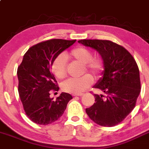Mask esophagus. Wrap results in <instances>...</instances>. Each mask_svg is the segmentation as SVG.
I'll return each instance as SVG.
<instances>
[{"instance_id": "1", "label": "esophagus", "mask_w": 149, "mask_h": 149, "mask_svg": "<svg viewBox=\"0 0 149 149\" xmlns=\"http://www.w3.org/2000/svg\"><path fill=\"white\" fill-rule=\"evenodd\" d=\"M83 95V94L82 93H80V94H73L72 96H79V97H81V96Z\"/></svg>"}]
</instances>
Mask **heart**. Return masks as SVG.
<instances>
[{"label": "heart", "mask_w": 149, "mask_h": 149, "mask_svg": "<svg viewBox=\"0 0 149 149\" xmlns=\"http://www.w3.org/2000/svg\"><path fill=\"white\" fill-rule=\"evenodd\" d=\"M70 56L84 64L85 70L95 77L102 76L105 70V64L100 56H93V52L82 46H78L70 52ZM53 74L59 79H64L67 74V64L64 54H59L54 59L51 65ZM91 75L85 74L80 77L70 78L62 83V90L73 94H80L93 84Z\"/></svg>", "instance_id": "b5f03b06"}]
</instances>
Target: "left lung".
Returning <instances> with one entry per match:
<instances>
[{
    "label": "left lung",
    "instance_id": "obj_1",
    "mask_svg": "<svg viewBox=\"0 0 149 149\" xmlns=\"http://www.w3.org/2000/svg\"><path fill=\"white\" fill-rule=\"evenodd\" d=\"M78 42L97 50L105 64L103 77L94 87L105 95L94 94L95 102L86 113L98 125L115 126L133 110L140 94L137 63L126 49L111 41L82 39Z\"/></svg>",
    "mask_w": 149,
    "mask_h": 149
}]
</instances>
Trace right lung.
<instances>
[{
  "mask_svg": "<svg viewBox=\"0 0 149 149\" xmlns=\"http://www.w3.org/2000/svg\"><path fill=\"white\" fill-rule=\"evenodd\" d=\"M76 40L53 39L32 46L18 66V94L28 118L39 125H48L62 116L72 97L61 93L50 98L51 90L58 91L57 82L51 72L52 61Z\"/></svg>",
  "mask_w": 149,
  "mask_h": 149,
  "instance_id": "right-lung-1",
  "label": "right lung"
}]
</instances>
